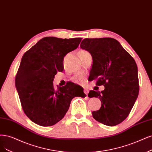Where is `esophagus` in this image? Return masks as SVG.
Here are the masks:
<instances>
[{"label":"esophagus","mask_w":152,"mask_h":152,"mask_svg":"<svg viewBox=\"0 0 152 152\" xmlns=\"http://www.w3.org/2000/svg\"><path fill=\"white\" fill-rule=\"evenodd\" d=\"M83 92H84V93L86 94V95H87L88 93V90L87 89V88H84V90H83Z\"/></svg>","instance_id":"esophagus-1"}]
</instances>
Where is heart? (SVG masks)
<instances>
[{"label":"heart","mask_w":152,"mask_h":152,"mask_svg":"<svg viewBox=\"0 0 152 152\" xmlns=\"http://www.w3.org/2000/svg\"><path fill=\"white\" fill-rule=\"evenodd\" d=\"M86 52H87V51H86L85 50H82V51H80L78 53H86ZM74 80L75 81H77V80H82V77L78 76V77H76L75 78H74Z\"/></svg>","instance_id":"heart-1"}]
</instances>
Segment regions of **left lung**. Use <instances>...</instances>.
<instances>
[{"label":"left lung","instance_id":"obj_1","mask_svg":"<svg viewBox=\"0 0 152 152\" xmlns=\"http://www.w3.org/2000/svg\"><path fill=\"white\" fill-rule=\"evenodd\" d=\"M80 48L92 56L91 80L97 78L96 85L104 86L101 92L91 91L88 94L89 97H99L101 101L100 109L93 111L92 116L107 126H116L128 117L138 97L137 64L114 38H86Z\"/></svg>","mask_w":152,"mask_h":152}]
</instances>
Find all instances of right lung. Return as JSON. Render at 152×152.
Returning a JSON list of instances; mask_svg holds the SVG:
<instances>
[{"label": "right lung", "instance_id": "add662e5", "mask_svg": "<svg viewBox=\"0 0 152 152\" xmlns=\"http://www.w3.org/2000/svg\"><path fill=\"white\" fill-rule=\"evenodd\" d=\"M80 38L45 37L24 54L15 77V87L23 111L39 126H51L60 121L75 97H85L69 86L53 87L55 75L64 70V57L79 45Z\"/></svg>", "mask_w": 152, "mask_h": 152}]
</instances>
